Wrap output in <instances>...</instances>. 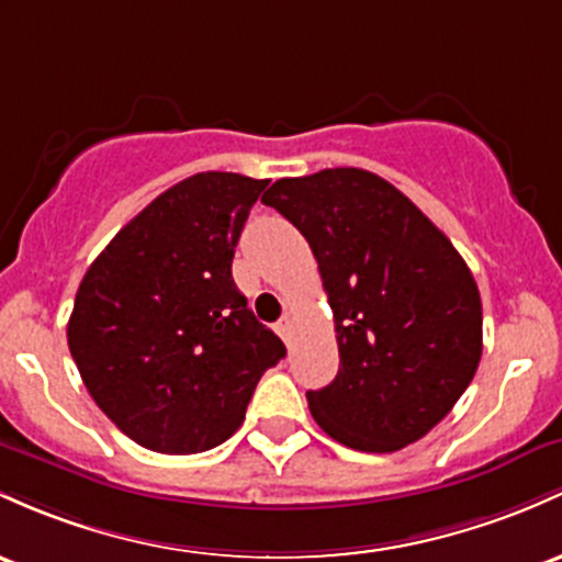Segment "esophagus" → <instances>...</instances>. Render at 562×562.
<instances>
[{"mask_svg": "<svg viewBox=\"0 0 562 562\" xmlns=\"http://www.w3.org/2000/svg\"><path fill=\"white\" fill-rule=\"evenodd\" d=\"M274 330H277V333H280V336H282V338H285V341H288V333H291V319H288V317H282V319H280V323H277V325H274Z\"/></svg>", "mask_w": 562, "mask_h": 562, "instance_id": "obj_1", "label": "esophagus"}]
</instances>
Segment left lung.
I'll list each match as a JSON object with an SVG mask.
<instances>
[{"instance_id": "1", "label": "left lung", "mask_w": 562, "mask_h": 562, "mask_svg": "<svg viewBox=\"0 0 562 562\" xmlns=\"http://www.w3.org/2000/svg\"><path fill=\"white\" fill-rule=\"evenodd\" d=\"M306 237L328 293L336 379L306 392L341 446L392 453L451 413L483 355L477 282L451 239L375 172L280 178L261 196Z\"/></svg>"}]
</instances>
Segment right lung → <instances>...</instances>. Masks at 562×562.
<instances>
[{
  "label": "right lung",
  "mask_w": 562,
  "mask_h": 562,
  "mask_svg": "<svg viewBox=\"0 0 562 562\" xmlns=\"http://www.w3.org/2000/svg\"><path fill=\"white\" fill-rule=\"evenodd\" d=\"M269 181L196 172L116 232L79 282L69 349L90 397L138 446L202 453L229 440L285 344L232 280Z\"/></svg>",
  "instance_id": "1"
}]
</instances>
